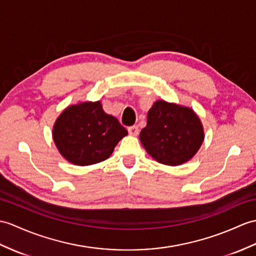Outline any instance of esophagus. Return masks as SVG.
I'll use <instances>...</instances> for the list:
<instances>
[{
	"label": "esophagus",
	"mask_w": 256,
	"mask_h": 256,
	"mask_svg": "<svg viewBox=\"0 0 256 256\" xmlns=\"http://www.w3.org/2000/svg\"><path fill=\"white\" fill-rule=\"evenodd\" d=\"M128 134H130V135H133V136H136V135L138 134V132H140V130H138V126H130V128H128Z\"/></svg>",
	"instance_id": "34e87169"
}]
</instances>
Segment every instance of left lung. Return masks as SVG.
Instances as JSON below:
<instances>
[{
    "label": "left lung",
    "mask_w": 256,
    "mask_h": 256,
    "mask_svg": "<svg viewBox=\"0 0 256 256\" xmlns=\"http://www.w3.org/2000/svg\"><path fill=\"white\" fill-rule=\"evenodd\" d=\"M140 138L158 162L178 166L186 162L200 150L204 130L193 110L158 100L148 111L147 126L140 130Z\"/></svg>",
    "instance_id": "obj_1"
}]
</instances>
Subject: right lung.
Here are the masks:
<instances>
[{"instance_id": "1", "label": "right lung", "mask_w": 256, "mask_h": 256, "mask_svg": "<svg viewBox=\"0 0 256 256\" xmlns=\"http://www.w3.org/2000/svg\"><path fill=\"white\" fill-rule=\"evenodd\" d=\"M52 135L65 159L77 166H89L109 158L128 130L97 101L65 109L56 121Z\"/></svg>"}]
</instances>
